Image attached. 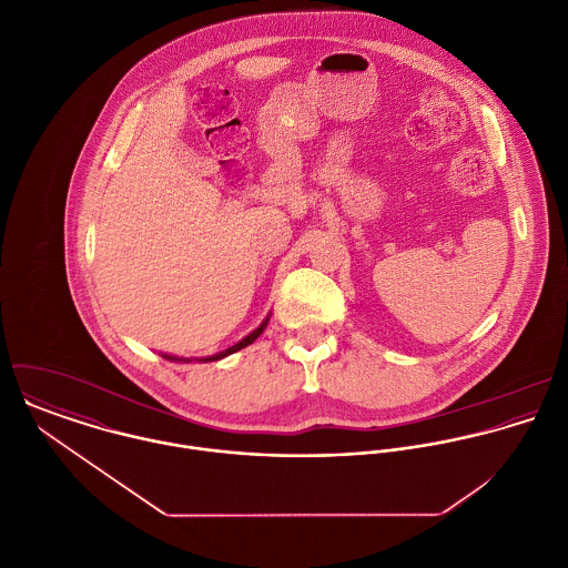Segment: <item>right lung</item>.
<instances>
[{
	"label": "right lung",
	"mask_w": 568,
	"mask_h": 568,
	"mask_svg": "<svg viewBox=\"0 0 568 568\" xmlns=\"http://www.w3.org/2000/svg\"><path fill=\"white\" fill-rule=\"evenodd\" d=\"M266 324H268V317L260 324V327H255L248 336H244L243 341H239L236 345H232L230 349H225V352H221V354H214V356H210V358H203V361H219V358H225V356H230V354H234V352H239V349H243V347H246V345H251L262 332H264V327H266ZM163 358H170V361H174V356H163Z\"/></svg>",
	"instance_id": "obj_1"
}]
</instances>
